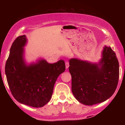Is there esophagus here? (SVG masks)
Wrapping results in <instances>:
<instances>
[{
	"mask_svg": "<svg viewBox=\"0 0 125 125\" xmlns=\"http://www.w3.org/2000/svg\"><path fill=\"white\" fill-rule=\"evenodd\" d=\"M65 65H66V69L68 68L69 66V64L68 62H66Z\"/></svg>",
	"mask_w": 125,
	"mask_h": 125,
	"instance_id": "obj_1",
	"label": "esophagus"
}]
</instances>
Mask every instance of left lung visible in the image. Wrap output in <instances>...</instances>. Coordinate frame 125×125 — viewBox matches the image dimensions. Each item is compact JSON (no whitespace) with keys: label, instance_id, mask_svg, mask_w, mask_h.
Instances as JSON below:
<instances>
[{"label":"left lung","instance_id":"obj_1","mask_svg":"<svg viewBox=\"0 0 125 125\" xmlns=\"http://www.w3.org/2000/svg\"><path fill=\"white\" fill-rule=\"evenodd\" d=\"M69 65L72 92L80 103L94 105L105 101L114 94L118 83L119 65L110 46H104L98 63L72 58Z\"/></svg>","mask_w":125,"mask_h":125}]
</instances>
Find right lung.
Here are the masks:
<instances>
[{
    "label": "right lung",
    "mask_w": 125,
    "mask_h": 125,
    "mask_svg": "<svg viewBox=\"0 0 125 125\" xmlns=\"http://www.w3.org/2000/svg\"><path fill=\"white\" fill-rule=\"evenodd\" d=\"M27 42L25 35L20 36L13 42L6 62L5 74L11 93L17 101L41 107L51 100L54 83L65 71V63L60 60L51 64L40 58L28 64L24 49Z\"/></svg>",
    "instance_id": "right-lung-1"
}]
</instances>
